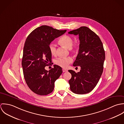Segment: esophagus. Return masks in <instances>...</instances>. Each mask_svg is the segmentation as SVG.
<instances>
[{
  "mask_svg": "<svg viewBox=\"0 0 124 124\" xmlns=\"http://www.w3.org/2000/svg\"><path fill=\"white\" fill-rule=\"evenodd\" d=\"M67 70H66V69H62V71L63 72H66V71H67Z\"/></svg>",
  "mask_w": 124,
  "mask_h": 124,
  "instance_id": "34e87169",
  "label": "esophagus"
}]
</instances>
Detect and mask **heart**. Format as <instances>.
I'll return each mask as SVG.
<instances>
[{
	"instance_id": "heart-1",
	"label": "heart",
	"mask_w": 124,
	"mask_h": 124,
	"mask_svg": "<svg viewBox=\"0 0 124 124\" xmlns=\"http://www.w3.org/2000/svg\"><path fill=\"white\" fill-rule=\"evenodd\" d=\"M58 42L61 45L69 49L70 51H73L75 49V47L72 46L73 40L72 38L70 36L67 35L62 36L59 39ZM49 48L51 53L52 55H55L56 53L57 50L56 46L53 43H50L49 46ZM72 61V60L71 57L59 58L55 60V62L59 66L65 68L67 67L70 63H71Z\"/></svg>"
}]
</instances>
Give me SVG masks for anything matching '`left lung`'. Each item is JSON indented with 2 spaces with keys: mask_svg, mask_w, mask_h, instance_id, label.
I'll return each mask as SVG.
<instances>
[{
  "mask_svg": "<svg viewBox=\"0 0 124 124\" xmlns=\"http://www.w3.org/2000/svg\"><path fill=\"white\" fill-rule=\"evenodd\" d=\"M68 33L79 35V52L73 66L81 67L77 73L68 70L71 74L69 81L70 89L76 94H85L96 86L103 73L105 60L103 45L98 36L87 27H81Z\"/></svg>",
  "mask_w": 124,
  "mask_h": 124,
  "instance_id": "1",
  "label": "left lung"
}]
</instances>
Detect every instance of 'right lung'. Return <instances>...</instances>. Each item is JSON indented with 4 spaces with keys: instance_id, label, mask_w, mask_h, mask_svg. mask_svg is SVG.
<instances>
[{
    "instance_id": "right-lung-1",
    "label": "right lung",
    "mask_w": 124,
    "mask_h": 124,
    "mask_svg": "<svg viewBox=\"0 0 124 124\" xmlns=\"http://www.w3.org/2000/svg\"><path fill=\"white\" fill-rule=\"evenodd\" d=\"M66 31L43 25L33 30L26 40L22 59L24 77L29 88L37 94L51 93L55 81L62 72V68L57 65L49 71L45 67L52 62L50 44Z\"/></svg>"
}]
</instances>
